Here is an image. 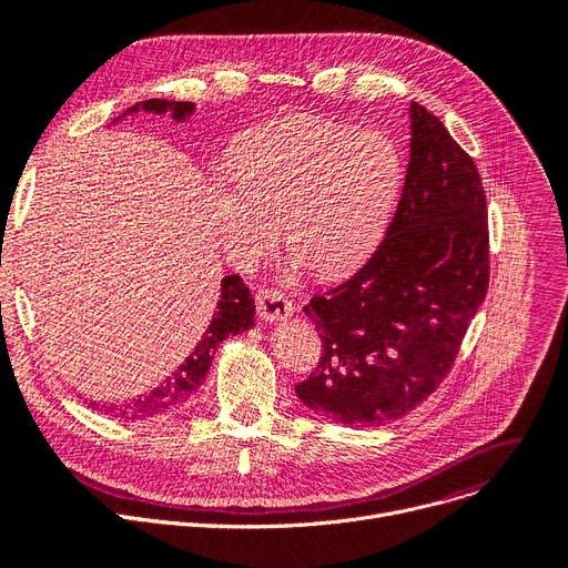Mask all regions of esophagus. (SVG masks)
Masks as SVG:
<instances>
[{
	"label": "esophagus",
	"instance_id": "esophagus-1",
	"mask_svg": "<svg viewBox=\"0 0 568 568\" xmlns=\"http://www.w3.org/2000/svg\"><path fill=\"white\" fill-rule=\"evenodd\" d=\"M255 308H257V315L264 322L287 320L294 313V306H292L287 296L281 294L278 290H272V287H260L255 292Z\"/></svg>",
	"mask_w": 568,
	"mask_h": 568
}]
</instances>
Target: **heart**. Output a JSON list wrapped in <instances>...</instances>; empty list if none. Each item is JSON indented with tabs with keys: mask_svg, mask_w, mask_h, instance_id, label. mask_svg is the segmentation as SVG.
Here are the masks:
<instances>
[{
	"mask_svg": "<svg viewBox=\"0 0 568 568\" xmlns=\"http://www.w3.org/2000/svg\"><path fill=\"white\" fill-rule=\"evenodd\" d=\"M400 182V156L384 135L296 116L251 131L206 191L225 253L239 266L272 248L283 223L296 264L338 276L375 246Z\"/></svg>",
	"mask_w": 568,
	"mask_h": 568,
	"instance_id": "b5f03b06",
	"label": "heart"
}]
</instances>
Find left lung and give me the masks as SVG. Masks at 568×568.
<instances>
[{"instance_id": "left-lung-1", "label": "left lung", "mask_w": 568, "mask_h": 568, "mask_svg": "<svg viewBox=\"0 0 568 568\" xmlns=\"http://www.w3.org/2000/svg\"><path fill=\"white\" fill-rule=\"evenodd\" d=\"M396 214L368 262L304 306L324 354L294 386L336 424L371 428L419 407L449 375L486 300L488 206L471 156L424 105Z\"/></svg>"}]
</instances>
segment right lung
<instances>
[{
    "mask_svg": "<svg viewBox=\"0 0 568 568\" xmlns=\"http://www.w3.org/2000/svg\"><path fill=\"white\" fill-rule=\"evenodd\" d=\"M172 112V119L182 122V119L191 116L195 105L186 101H165V99H149L142 103L131 105L122 116L135 114V112ZM255 302L251 296V290L242 281V276H225L221 281V294L216 300V311L212 315V322H209L204 336L195 345V349L186 356V362L179 366L168 379H163L161 386L152 394L138 396L133 400L124 403H97L89 400V407L99 409L101 414L114 416V419H126V422H138L146 419V416L172 412L176 407H182L189 403L204 384V377L209 373V366H212V359L216 354V347L227 338L244 334L246 329L255 324Z\"/></svg>",
    "mask_w": 568,
    "mask_h": 568,
    "instance_id": "obj_1",
    "label": "right lung"
}]
</instances>
